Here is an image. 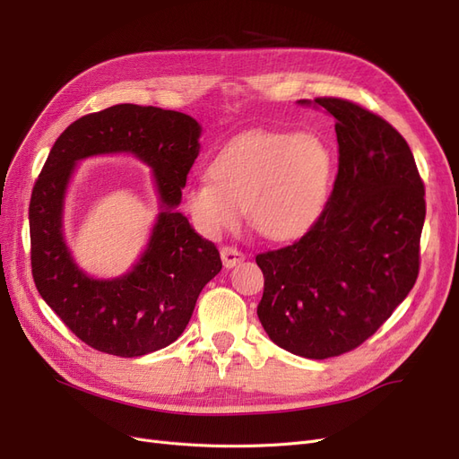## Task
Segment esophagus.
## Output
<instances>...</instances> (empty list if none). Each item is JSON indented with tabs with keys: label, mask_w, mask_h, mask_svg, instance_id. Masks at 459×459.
<instances>
[{
	"label": "esophagus",
	"mask_w": 459,
	"mask_h": 459,
	"mask_svg": "<svg viewBox=\"0 0 459 459\" xmlns=\"http://www.w3.org/2000/svg\"><path fill=\"white\" fill-rule=\"evenodd\" d=\"M220 256H221V262H224L226 268L238 266L239 262L245 260V255L239 251L238 247H221L220 248Z\"/></svg>",
	"instance_id": "34e87169"
}]
</instances>
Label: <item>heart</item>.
Returning a JSON list of instances; mask_svg holds the SVG:
<instances>
[{"label": "heart", "instance_id": "heart-1", "mask_svg": "<svg viewBox=\"0 0 459 459\" xmlns=\"http://www.w3.org/2000/svg\"><path fill=\"white\" fill-rule=\"evenodd\" d=\"M331 169V152L317 135L243 134L208 164V179L187 186L184 203L206 235L238 226L245 208L262 238L293 239L322 212Z\"/></svg>", "mask_w": 459, "mask_h": 459}]
</instances>
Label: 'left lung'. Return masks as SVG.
I'll return each mask as SVG.
<instances>
[{"mask_svg":"<svg viewBox=\"0 0 459 459\" xmlns=\"http://www.w3.org/2000/svg\"><path fill=\"white\" fill-rule=\"evenodd\" d=\"M314 103L335 118V184L299 241L256 255V314L277 346L325 359L368 341L415 285L425 186L410 145L385 118L339 97Z\"/></svg>","mask_w":459,"mask_h":459,"instance_id":"left-lung-1","label":"left lung"}]
</instances>
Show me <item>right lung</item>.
Listing matches in <instances>:
<instances>
[{
	"label": "right lung",
	"mask_w": 459,
	"mask_h": 459,
	"mask_svg": "<svg viewBox=\"0 0 459 459\" xmlns=\"http://www.w3.org/2000/svg\"><path fill=\"white\" fill-rule=\"evenodd\" d=\"M195 118L122 103L73 122L49 151L30 197V262L38 293L91 349L120 358L155 352L189 324L203 287L221 270L218 248L176 211L199 155ZM108 152H132L156 176L161 212L132 273L93 281L62 239V204L74 164Z\"/></svg>",
	"instance_id": "1"
}]
</instances>
